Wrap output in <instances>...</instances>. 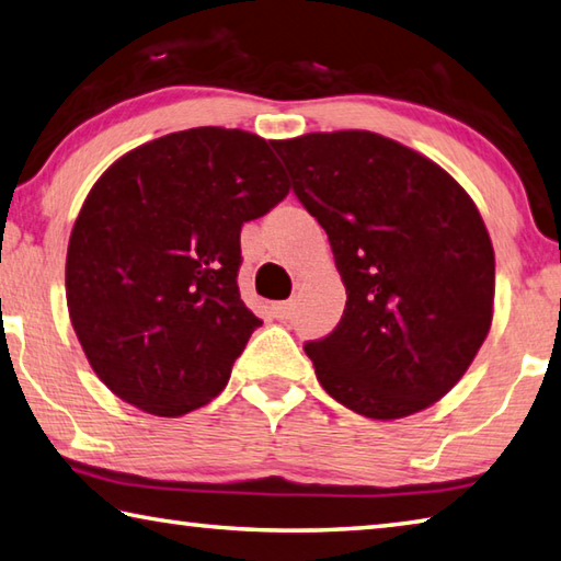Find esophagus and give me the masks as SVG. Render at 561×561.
Segmentation results:
<instances>
[{"instance_id":"34e87169","label":"esophagus","mask_w":561,"mask_h":561,"mask_svg":"<svg viewBox=\"0 0 561 561\" xmlns=\"http://www.w3.org/2000/svg\"><path fill=\"white\" fill-rule=\"evenodd\" d=\"M294 311H297V301H294V299L272 304V316H274V319H279V321H289Z\"/></svg>"}]
</instances>
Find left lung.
<instances>
[{"label": "left lung", "instance_id": "1", "mask_svg": "<svg viewBox=\"0 0 561 561\" xmlns=\"http://www.w3.org/2000/svg\"><path fill=\"white\" fill-rule=\"evenodd\" d=\"M274 149L348 297L335 331L304 345L321 387L382 422L439 402L493 321L495 254L476 203L432 159L368 129Z\"/></svg>", "mask_w": 561, "mask_h": 561}]
</instances>
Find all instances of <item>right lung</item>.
I'll use <instances>...</instances> for the list:
<instances>
[{"instance_id": "obj_1", "label": "right lung", "mask_w": 561, "mask_h": 561, "mask_svg": "<svg viewBox=\"0 0 561 561\" xmlns=\"http://www.w3.org/2000/svg\"><path fill=\"white\" fill-rule=\"evenodd\" d=\"M272 141L193 127L122 154L90 188L66 301L90 368L119 400L181 416L228 385L262 323L240 299V230L289 193Z\"/></svg>"}]
</instances>
